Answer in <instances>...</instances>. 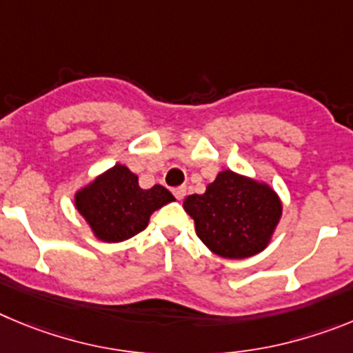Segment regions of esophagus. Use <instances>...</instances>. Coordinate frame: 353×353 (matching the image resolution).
I'll list each match as a JSON object with an SVG mask.
<instances>
[{
    "mask_svg": "<svg viewBox=\"0 0 353 353\" xmlns=\"http://www.w3.org/2000/svg\"><path fill=\"white\" fill-rule=\"evenodd\" d=\"M172 193L177 200H183L186 196V188L184 186H177V188L172 190Z\"/></svg>",
    "mask_w": 353,
    "mask_h": 353,
    "instance_id": "1",
    "label": "esophagus"
}]
</instances>
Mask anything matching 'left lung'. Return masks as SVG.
Returning a JSON list of instances; mask_svg holds the SVG:
<instances>
[{
    "instance_id": "left-lung-1",
    "label": "left lung",
    "mask_w": 353,
    "mask_h": 353,
    "mask_svg": "<svg viewBox=\"0 0 353 353\" xmlns=\"http://www.w3.org/2000/svg\"><path fill=\"white\" fill-rule=\"evenodd\" d=\"M184 211L195 220L200 241L223 259H248L268 246L281 216L268 184L223 170L202 195H190Z\"/></svg>"
}]
</instances>
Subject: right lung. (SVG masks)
I'll list each match as a JSON object with an SVG mask.
<instances>
[{"instance_id": "right-lung-1", "label": "right lung", "mask_w": 353, "mask_h": 353, "mask_svg": "<svg viewBox=\"0 0 353 353\" xmlns=\"http://www.w3.org/2000/svg\"><path fill=\"white\" fill-rule=\"evenodd\" d=\"M172 200L167 188L154 184L142 190L135 174L114 165L75 195V205L98 239L119 243L144 230L153 211Z\"/></svg>"}]
</instances>
